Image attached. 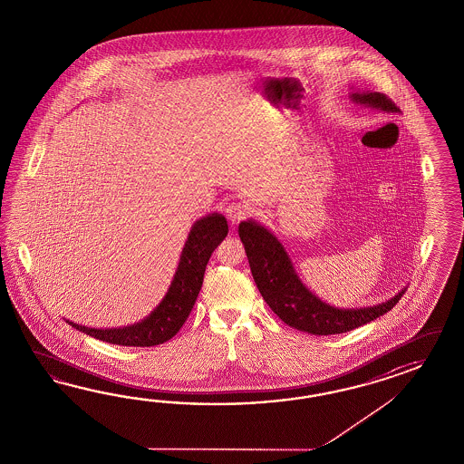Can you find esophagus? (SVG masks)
Returning a JSON list of instances; mask_svg holds the SVG:
<instances>
[{
  "instance_id": "34e87169",
  "label": "esophagus",
  "mask_w": 464,
  "mask_h": 464,
  "mask_svg": "<svg viewBox=\"0 0 464 464\" xmlns=\"http://www.w3.org/2000/svg\"><path fill=\"white\" fill-rule=\"evenodd\" d=\"M225 213H227L229 223H231V225H237V223L243 221V219L248 216V206L245 203H241V201L227 204Z\"/></svg>"
}]
</instances>
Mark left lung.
<instances>
[{"mask_svg":"<svg viewBox=\"0 0 464 464\" xmlns=\"http://www.w3.org/2000/svg\"><path fill=\"white\" fill-rule=\"evenodd\" d=\"M352 102L371 107L384 113H399L396 103L381 92L357 91L351 93ZM245 245L253 280L263 300L288 327L312 335H335L362 327L392 310L406 292L399 290L392 298L379 305L362 308H340L328 305L306 288L296 275L294 263L278 237L255 219L241 221L237 227Z\"/></svg>","mask_w":464,"mask_h":464,"instance_id":"1","label":"left lung"}]
</instances>
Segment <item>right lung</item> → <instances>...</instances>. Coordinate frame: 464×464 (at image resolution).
<instances>
[{"instance_id":"obj_1","label":"right lung","mask_w":464,"mask_h":464,"mask_svg":"<svg viewBox=\"0 0 464 464\" xmlns=\"http://www.w3.org/2000/svg\"><path fill=\"white\" fill-rule=\"evenodd\" d=\"M227 235V218L219 213L203 216L192 225L168 294L144 320L119 328H92L65 322L93 339L122 347H152L168 342L191 314L203 285L206 265Z\"/></svg>"}]
</instances>
